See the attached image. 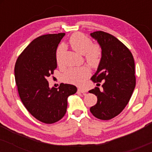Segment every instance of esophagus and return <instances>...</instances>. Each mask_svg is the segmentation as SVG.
<instances>
[{
	"label": "esophagus",
	"instance_id": "1",
	"mask_svg": "<svg viewBox=\"0 0 152 152\" xmlns=\"http://www.w3.org/2000/svg\"><path fill=\"white\" fill-rule=\"evenodd\" d=\"M78 92H80V93H86V89H83V88H78Z\"/></svg>",
	"mask_w": 152,
	"mask_h": 152
}]
</instances>
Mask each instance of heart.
<instances>
[{"instance_id":"obj_1","label":"heart","mask_w":152,"mask_h":152,"mask_svg":"<svg viewBox=\"0 0 152 152\" xmlns=\"http://www.w3.org/2000/svg\"><path fill=\"white\" fill-rule=\"evenodd\" d=\"M69 44L75 51L84 54L85 58L91 67H96L102 57V48L98 44H92L89 38L81 33H75L69 38ZM64 51V47L60 46L56 50V61L60 62L61 56ZM90 70L86 66L74 68L66 71L64 80L68 83L81 85L89 76Z\"/></svg>"}]
</instances>
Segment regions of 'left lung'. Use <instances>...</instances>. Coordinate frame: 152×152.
Returning a JSON list of instances; mask_svg holds the SVG:
<instances>
[{"label":"left lung","instance_id":"1","mask_svg":"<svg viewBox=\"0 0 152 152\" xmlns=\"http://www.w3.org/2000/svg\"><path fill=\"white\" fill-rule=\"evenodd\" d=\"M96 40L102 57L91 80L103 89L95 87L89 93L97 96L96 104L90 108L96 118L109 120L123 111L129 102L136 86L135 64L127 47L112 35L96 31L90 34Z\"/></svg>","mask_w":152,"mask_h":152}]
</instances>
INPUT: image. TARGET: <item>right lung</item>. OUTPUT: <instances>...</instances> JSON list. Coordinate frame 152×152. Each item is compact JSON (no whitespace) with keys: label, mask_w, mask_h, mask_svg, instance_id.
Here are the masks:
<instances>
[{"label":"right lung","mask_w":152,"mask_h":152,"mask_svg":"<svg viewBox=\"0 0 152 152\" xmlns=\"http://www.w3.org/2000/svg\"><path fill=\"white\" fill-rule=\"evenodd\" d=\"M64 33L46 34L31 41L18 56L15 79L26 109L38 121L53 124L64 117L67 99L77 91L74 85L61 83L49 88L47 78L57 68L56 49Z\"/></svg>","instance_id":"1"}]
</instances>
